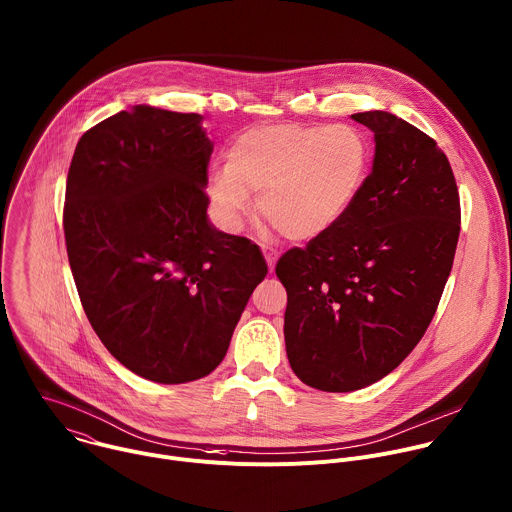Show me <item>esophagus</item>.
<instances>
[{
	"label": "esophagus",
	"mask_w": 512,
	"mask_h": 512,
	"mask_svg": "<svg viewBox=\"0 0 512 512\" xmlns=\"http://www.w3.org/2000/svg\"><path fill=\"white\" fill-rule=\"evenodd\" d=\"M263 255H265V261L269 265V271H273L275 269V261H277V251L273 247L263 245Z\"/></svg>",
	"instance_id": "esophagus-1"
}]
</instances>
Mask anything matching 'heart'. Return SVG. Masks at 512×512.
Masks as SVG:
<instances>
[{
	"label": "heart",
	"mask_w": 512,
	"mask_h": 512,
	"mask_svg": "<svg viewBox=\"0 0 512 512\" xmlns=\"http://www.w3.org/2000/svg\"><path fill=\"white\" fill-rule=\"evenodd\" d=\"M368 136L354 124H277L249 130L229 150V164L209 173V199L231 229L259 213L291 241H309L346 217L370 168Z\"/></svg>",
	"instance_id": "obj_1"
}]
</instances>
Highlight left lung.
<instances>
[{
    "mask_svg": "<svg viewBox=\"0 0 512 512\" xmlns=\"http://www.w3.org/2000/svg\"><path fill=\"white\" fill-rule=\"evenodd\" d=\"M352 118L374 132L372 173L342 221L275 265L291 370L321 392L366 388L408 358L460 235L458 187L436 140L384 110Z\"/></svg>",
    "mask_w": 512,
    "mask_h": 512,
    "instance_id": "left-lung-1",
    "label": "left lung"
}]
</instances>
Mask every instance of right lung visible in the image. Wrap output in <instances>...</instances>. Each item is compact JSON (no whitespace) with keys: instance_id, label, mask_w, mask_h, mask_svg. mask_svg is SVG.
Instances as JSON below:
<instances>
[{"instance_id":"right-lung-1","label":"right lung","mask_w":512,"mask_h":512,"mask_svg":"<svg viewBox=\"0 0 512 512\" xmlns=\"http://www.w3.org/2000/svg\"><path fill=\"white\" fill-rule=\"evenodd\" d=\"M201 114L122 110L82 134L64 201L70 269L106 350L158 384L209 376L265 279L247 237L217 231Z\"/></svg>"}]
</instances>
